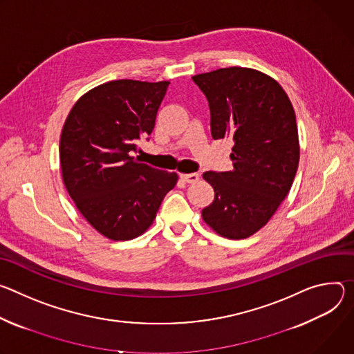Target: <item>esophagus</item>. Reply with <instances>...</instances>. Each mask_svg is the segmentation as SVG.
Segmentation results:
<instances>
[{
	"label": "esophagus",
	"instance_id": "esophagus-1",
	"mask_svg": "<svg viewBox=\"0 0 354 354\" xmlns=\"http://www.w3.org/2000/svg\"><path fill=\"white\" fill-rule=\"evenodd\" d=\"M183 181L185 183H197L200 180V176L197 173H188V174H181L180 176Z\"/></svg>",
	"mask_w": 354,
	"mask_h": 354
}]
</instances>
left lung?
<instances>
[{
	"mask_svg": "<svg viewBox=\"0 0 354 354\" xmlns=\"http://www.w3.org/2000/svg\"><path fill=\"white\" fill-rule=\"evenodd\" d=\"M192 82L208 100L212 138L233 140V169L203 174L215 191L203 218L223 238H249L292 185L299 162L294 108L276 80L253 68H218Z\"/></svg>",
	"mask_w": 354,
	"mask_h": 354,
	"instance_id": "obj_1",
	"label": "left lung"
}]
</instances>
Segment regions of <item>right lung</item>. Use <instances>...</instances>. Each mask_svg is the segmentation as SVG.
I'll return each mask as SVG.
<instances>
[{"label": "right lung", "instance_id": "obj_1", "mask_svg": "<svg viewBox=\"0 0 354 354\" xmlns=\"http://www.w3.org/2000/svg\"><path fill=\"white\" fill-rule=\"evenodd\" d=\"M169 82L115 80L75 102L60 136L64 185L75 207L101 234L129 241L156 218L176 173L131 156L149 140Z\"/></svg>", "mask_w": 354, "mask_h": 354}]
</instances>
